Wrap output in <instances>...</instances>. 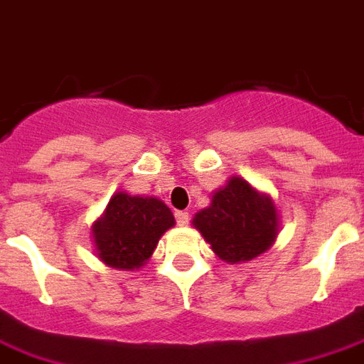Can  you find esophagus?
<instances>
[{"mask_svg":"<svg viewBox=\"0 0 364 364\" xmlns=\"http://www.w3.org/2000/svg\"><path fill=\"white\" fill-rule=\"evenodd\" d=\"M174 217H176L178 226H188V223H190V215H188L186 211H176L174 213Z\"/></svg>","mask_w":364,"mask_h":364,"instance_id":"obj_1","label":"esophagus"}]
</instances>
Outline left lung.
I'll return each instance as SVG.
<instances>
[{"mask_svg":"<svg viewBox=\"0 0 364 364\" xmlns=\"http://www.w3.org/2000/svg\"><path fill=\"white\" fill-rule=\"evenodd\" d=\"M192 224L220 261L237 264L272 247L280 215L269 193L232 176L213 193L211 205L196 213Z\"/></svg>","mask_w":364,"mask_h":364,"instance_id":"1","label":"left lung"}]
</instances>
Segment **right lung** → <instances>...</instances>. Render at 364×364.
<instances>
[{
	"instance_id": "1",
	"label": "right lung",
	"mask_w": 364,
	"mask_h": 364,
	"mask_svg": "<svg viewBox=\"0 0 364 364\" xmlns=\"http://www.w3.org/2000/svg\"><path fill=\"white\" fill-rule=\"evenodd\" d=\"M174 224V215L159 198L117 192L92 224L94 253L111 269L140 270Z\"/></svg>"
}]
</instances>
